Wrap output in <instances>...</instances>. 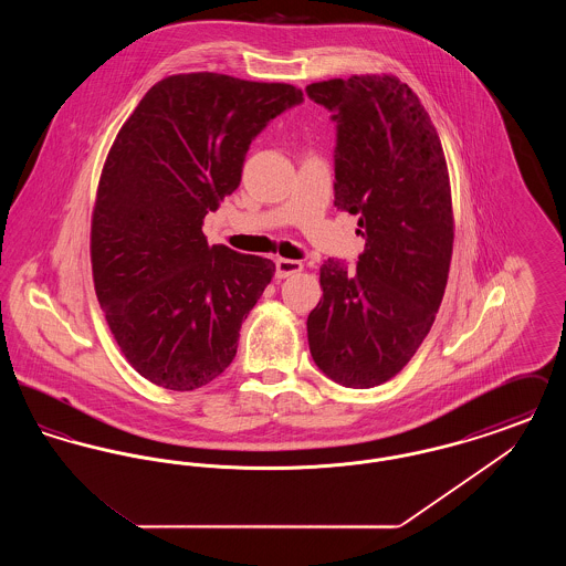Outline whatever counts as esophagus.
<instances>
[{
    "mask_svg": "<svg viewBox=\"0 0 566 566\" xmlns=\"http://www.w3.org/2000/svg\"><path fill=\"white\" fill-rule=\"evenodd\" d=\"M303 270V265L298 261H291V259H277L275 261V277L284 280L289 275H295L298 271Z\"/></svg>",
    "mask_w": 566,
    "mask_h": 566,
    "instance_id": "34e87169",
    "label": "esophagus"
}]
</instances>
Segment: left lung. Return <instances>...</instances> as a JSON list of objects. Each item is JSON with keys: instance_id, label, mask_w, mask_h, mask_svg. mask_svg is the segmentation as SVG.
I'll return each mask as SVG.
<instances>
[{"instance_id": "8db88e82", "label": "left lung", "mask_w": 566, "mask_h": 566, "mask_svg": "<svg viewBox=\"0 0 566 566\" xmlns=\"http://www.w3.org/2000/svg\"><path fill=\"white\" fill-rule=\"evenodd\" d=\"M335 123V208L358 216L365 252L321 268L307 339L324 376L371 388L397 376L429 335L452 259L450 178L418 95L395 76L314 82Z\"/></svg>"}]
</instances>
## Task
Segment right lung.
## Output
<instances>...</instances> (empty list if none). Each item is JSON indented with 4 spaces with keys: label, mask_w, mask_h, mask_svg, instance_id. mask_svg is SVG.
<instances>
[{
    "label": "right lung",
    "mask_w": 566,
    "mask_h": 566,
    "mask_svg": "<svg viewBox=\"0 0 566 566\" xmlns=\"http://www.w3.org/2000/svg\"><path fill=\"white\" fill-rule=\"evenodd\" d=\"M301 102L291 84L180 74L116 135L93 212V280L116 344L153 384L195 390L235 358L275 265L208 245L201 224L240 187L252 139Z\"/></svg>",
    "instance_id": "1"
}]
</instances>
